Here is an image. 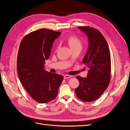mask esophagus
Returning <instances> with one entry per match:
<instances>
[{"mask_svg": "<svg viewBox=\"0 0 130 130\" xmlns=\"http://www.w3.org/2000/svg\"><path fill=\"white\" fill-rule=\"evenodd\" d=\"M72 77V76L71 75H64V78H65V79H67V78H70Z\"/></svg>", "mask_w": 130, "mask_h": 130, "instance_id": "34e87169", "label": "esophagus"}]
</instances>
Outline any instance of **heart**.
I'll use <instances>...</instances> for the list:
<instances>
[{
    "instance_id": "heart-1",
    "label": "heart",
    "mask_w": 130,
    "mask_h": 130,
    "mask_svg": "<svg viewBox=\"0 0 130 130\" xmlns=\"http://www.w3.org/2000/svg\"><path fill=\"white\" fill-rule=\"evenodd\" d=\"M67 41L72 49H74L77 48H82V43L80 39L75 35H70L67 37ZM58 46L56 47L57 49Z\"/></svg>"
}]
</instances>
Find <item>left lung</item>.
I'll use <instances>...</instances> for the list:
<instances>
[{
  "instance_id": "obj_1",
  "label": "left lung",
  "mask_w": 130,
  "mask_h": 130,
  "mask_svg": "<svg viewBox=\"0 0 130 130\" xmlns=\"http://www.w3.org/2000/svg\"><path fill=\"white\" fill-rule=\"evenodd\" d=\"M86 34L89 46L83 59L89 68L87 77L77 76L79 86L75 90L78 99L90 102L98 99L107 89L111 79V55L108 43L99 30L89 26H78Z\"/></svg>"
}]
</instances>
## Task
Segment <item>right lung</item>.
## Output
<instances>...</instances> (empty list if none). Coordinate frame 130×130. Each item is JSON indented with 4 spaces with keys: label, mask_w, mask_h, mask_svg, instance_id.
Returning <instances> with one entry per match:
<instances>
[{
    "label": "right lung",
    "mask_w": 130,
    "mask_h": 130,
    "mask_svg": "<svg viewBox=\"0 0 130 130\" xmlns=\"http://www.w3.org/2000/svg\"><path fill=\"white\" fill-rule=\"evenodd\" d=\"M61 32L41 29L27 34L18 50L17 68L22 85L32 99L39 103L52 101L57 95L63 76L44 70L53 43Z\"/></svg>",
    "instance_id": "right-lung-1"
}]
</instances>
